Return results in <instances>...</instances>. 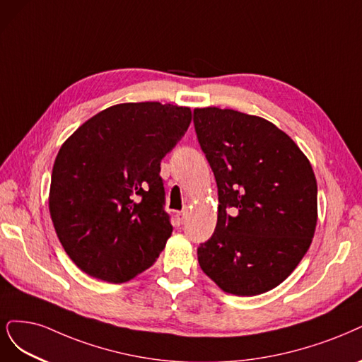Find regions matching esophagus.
Listing matches in <instances>:
<instances>
[{"label": "esophagus", "mask_w": 362, "mask_h": 362, "mask_svg": "<svg viewBox=\"0 0 362 362\" xmlns=\"http://www.w3.org/2000/svg\"><path fill=\"white\" fill-rule=\"evenodd\" d=\"M175 218H177L178 224H182V223L185 221V218H187V211H185V209H184V211H180V213H177Z\"/></svg>", "instance_id": "esophagus-1"}]
</instances>
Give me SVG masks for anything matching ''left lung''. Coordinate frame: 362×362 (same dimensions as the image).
<instances>
[{
  "label": "left lung",
  "instance_id": "8db88e82",
  "mask_svg": "<svg viewBox=\"0 0 362 362\" xmlns=\"http://www.w3.org/2000/svg\"><path fill=\"white\" fill-rule=\"evenodd\" d=\"M197 141L218 189L217 226L199 245L202 271L224 292L265 293L307 253L317 223L308 158L272 122L233 109L196 107Z\"/></svg>",
  "mask_w": 362,
  "mask_h": 362
}]
</instances>
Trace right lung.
<instances>
[{
	"label": "right lung",
	"instance_id": "1",
	"mask_svg": "<svg viewBox=\"0 0 362 362\" xmlns=\"http://www.w3.org/2000/svg\"><path fill=\"white\" fill-rule=\"evenodd\" d=\"M190 107L121 103L62 144L49 190L61 245L88 276L124 283L151 267L172 235L160 161L182 138Z\"/></svg>",
	"mask_w": 362,
	"mask_h": 362
}]
</instances>
